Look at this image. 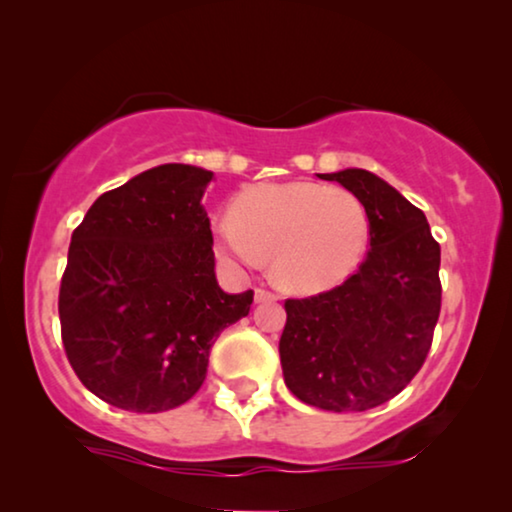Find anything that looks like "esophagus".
I'll return each instance as SVG.
<instances>
[{
	"instance_id": "esophagus-1",
	"label": "esophagus",
	"mask_w": 512,
	"mask_h": 512,
	"mask_svg": "<svg viewBox=\"0 0 512 512\" xmlns=\"http://www.w3.org/2000/svg\"><path fill=\"white\" fill-rule=\"evenodd\" d=\"M254 298H256V303H268V300H277L275 293L268 291V289H256Z\"/></svg>"
}]
</instances>
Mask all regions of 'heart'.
I'll return each mask as SVG.
<instances>
[{"label":"heart","instance_id":"1","mask_svg":"<svg viewBox=\"0 0 512 512\" xmlns=\"http://www.w3.org/2000/svg\"><path fill=\"white\" fill-rule=\"evenodd\" d=\"M221 256L242 265L272 261L277 284L293 293L338 286L359 268L370 242L363 202L347 188L314 181L254 184L214 226Z\"/></svg>","mask_w":512,"mask_h":512}]
</instances>
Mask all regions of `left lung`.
Masks as SVG:
<instances>
[{
	"mask_svg": "<svg viewBox=\"0 0 512 512\" xmlns=\"http://www.w3.org/2000/svg\"><path fill=\"white\" fill-rule=\"evenodd\" d=\"M363 202L370 249L331 291L284 303V382L314 408L363 412L401 394L424 366L440 314V244L422 209L368 170L319 174Z\"/></svg>",
	"mask_w": 512,
	"mask_h": 512,
	"instance_id": "obj_1",
	"label": "left lung"
}]
</instances>
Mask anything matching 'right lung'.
<instances>
[{
    "label": "right lung",
    "instance_id": "obj_1",
    "mask_svg": "<svg viewBox=\"0 0 512 512\" xmlns=\"http://www.w3.org/2000/svg\"><path fill=\"white\" fill-rule=\"evenodd\" d=\"M214 174L167 163L102 193L72 233L60 331L83 387L130 412H165L202 387L209 349L254 291H221L202 195Z\"/></svg>",
    "mask_w": 512,
    "mask_h": 512
}]
</instances>
